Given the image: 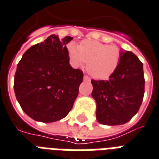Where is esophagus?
<instances>
[{
  "instance_id": "1",
  "label": "esophagus",
  "mask_w": 159,
  "mask_h": 159,
  "mask_svg": "<svg viewBox=\"0 0 159 159\" xmlns=\"http://www.w3.org/2000/svg\"><path fill=\"white\" fill-rule=\"evenodd\" d=\"M83 79H84V81H90V78H89V77L86 76V75H85L84 77H83Z\"/></svg>"
}]
</instances>
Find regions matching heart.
I'll return each instance as SVG.
<instances>
[{
	"label": "heart",
	"instance_id": "obj_1",
	"mask_svg": "<svg viewBox=\"0 0 159 159\" xmlns=\"http://www.w3.org/2000/svg\"><path fill=\"white\" fill-rule=\"evenodd\" d=\"M71 64L80 67L88 61L87 70L96 79H107L117 70L122 58L121 51L115 45L85 40L80 46L71 42L67 45Z\"/></svg>",
	"mask_w": 159,
	"mask_h": 159
}]
</instances>
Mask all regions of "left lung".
Here are the masks:
<instances>
[{
	"mask_svg": "<svg viewBox=\"0 0 159 159\" xmlns=\"http://www.w3.org/2000/svg\"><path fill=\"white\" fill-rule=\"evenodd\" d=\"M117 70L107 81L92 80L96 117L104 125L128 123L139 112L144 95L143 66L132 52H122Z\"/></svg>",
	"mask_w": 159,
	"mask_h": 159,
	"instance_id": "left-lung-1",
	"label": "left lung"
}]
</instances>
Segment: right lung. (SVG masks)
I'll use <instances>...</instances> for the list:
<instances>
[{"label":"right lung","instance_id":"add662e5","mask_svg":"<svg viewBox=\"0 0 159 159\" xmlns=\"http://www.w3.org/2000/svg\"><path fill=\"white\" fill-rule=\"evenodd\" d=\"M51 35L31 47L22 56L15 74L16 98L24 112L35 121L52 123L62 119L73 107L83 79L80 69L69 64L66 44Z\"/></svg>","mask_w":159,"mask_h":159}]
</instances>
